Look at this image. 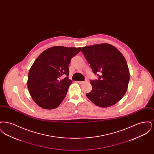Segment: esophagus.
<instances>
[{"label": "esophagus", "mask_w": 154, "mask_h": 154, "mask_svg": "<svg viewBox=\"0 0 154 154\" xmlns=\"http://www.w3.org/2000/svg\"><path fill=\"white\" fill-rule=\"evenodd\" d=\"M87 82V80L84 81H77V82L79 83V84H83V83H84V82Z\"/></svg>", "instance_id": "obj_1"}]
</instances>
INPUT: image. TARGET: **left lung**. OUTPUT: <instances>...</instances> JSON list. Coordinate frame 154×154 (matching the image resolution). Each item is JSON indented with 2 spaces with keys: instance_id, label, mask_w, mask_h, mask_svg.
Listing matches in <instances>:
<instances>
[{
  "instance_id": "obj_1",
  "label": "left lung",
  "mask_w": 154,
  "mask_h": 154,
  "mask_svg": "<svg viewBox=\"0 0 154 154\" xmlns=\"http://www.w3.org/2000/svg\"><path fill=\"white\" fill-rule=\"evenodd\" d=\"M81 51L94 73L100 72L97 80H91L92 91L88 99L100 107H109L119 102L125 94L130 79L126 59L117 48L110 44L83 47Z\"/></svg>"
}]
</instances>
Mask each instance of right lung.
Wrapping results in <instances>:
<instances>
[{
  "instance_id": "add662e5",
  "label": "right lung",
  "mask_w": 154,
  "mask_h": 154,
  "mask_svg": "<svg viewBox=\"0 0 154 154\" xmlns=\"http://www.w3.org/2000/svg\"><path fill=\"white\" fill-rule=\"evenodd\" d=\"M81 48L55 46L37 58L30 69L27 85L30 95L38 106L51 110L63 101L72 83L68 77L69 65Z\"/></svg>"
}]
</instances>
